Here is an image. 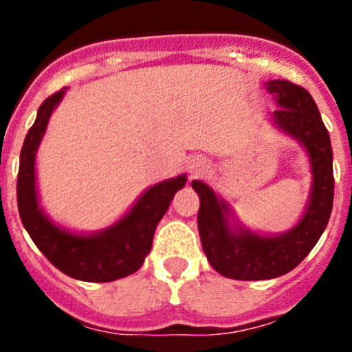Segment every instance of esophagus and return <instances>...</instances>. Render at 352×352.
Instances as JSON below:
<instances>
[{"instance_id":"obj_1","label":"esophagus","mask_w":352,"mask_h":352,"mask_svg":"<svg viewBox=\"0 0 352 352\" xmlns=\"http://www.w3.org/2000/svg\"><path fill=\"white\" fill-rule=\"evenodd\" d=\"M206 160L204 158H201V156H197V158H194L192 162H190V165H189V173H190V177H197V175H201L202 172H204V168H206Z\"/></svg>"}]
</instances>
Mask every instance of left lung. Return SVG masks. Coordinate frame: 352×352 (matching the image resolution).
Wrapping results in <instances>:
<instances>
[{"instance_id":"left-lung-1","label":"left lung","mask_w":352,"mask_h":352,"mask_svg":"<svg viewBox=\"0 0 352 352\" xmlns=\"http://www.w3.org/2000/svg\"><path fill=\"white\" fill-rule=\"evenodd\" d=\"M265 88L278 104L272 124L293 138L310 160L311 187L300 221L279 235H262L245 228L232 208L208 184L192 180L199 201L197 226L209 264L239 281L274 279L293 271L318 242L332 212V146L317 104L305 88L287 80H271Z\"/></svg>"}]
</instances>
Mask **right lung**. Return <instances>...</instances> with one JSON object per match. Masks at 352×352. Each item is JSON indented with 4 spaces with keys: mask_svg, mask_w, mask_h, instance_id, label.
Instances as JSON below:
<instances>
[{
    "mask_svg": "<svg viewBox=\"0 0 352 352\" xmlns=\"http://www.w3.org/2000/svg\"><path fill=\"white\" fill-rule=\"evenodd\" d=\"M66 88L45 98L37 119L25 136L20 153L16 201L20 218L30 239L52 265L69 278L87 283H109L133 274L150 254L156 225L168 209L187 175L173 177L144 190L133 208L113 225L95 233H74L56 225L41 208L35 179V156L54 109Z\"/></svg>",
    "mask_w": 352,
    "mask_h": 352,
    "instance_id": "obj_1",
    "label": "right lung"
}]
</instances>
